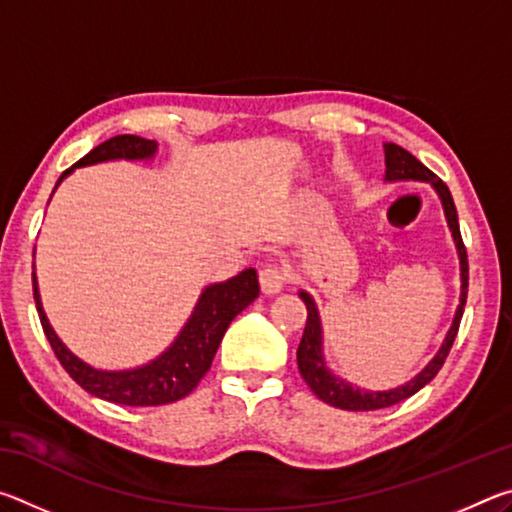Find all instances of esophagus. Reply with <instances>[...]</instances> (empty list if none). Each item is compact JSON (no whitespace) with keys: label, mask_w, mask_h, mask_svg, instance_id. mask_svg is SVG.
<instances>
[{"label":"esophagus","mask_w":512,"mask_h":512,"mask_svg":"<svg viewBox=\"0 0 512 512\" xmlns=\"http://www.w3.org/2000/svg\"><path fill=\"white\" fill-rule=\"evenodd\" d=\"M287 284V271H282L280 266H264L259 271V287L266 293V296H275L280 293Z\"/></svg>","instance_id":"esophagus-1"}]
</instances>
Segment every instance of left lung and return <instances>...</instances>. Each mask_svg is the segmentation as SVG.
Masks as SVG:
<instances>
[{
    "instance_id": "8db88e82",
    "label": "left lung",
    "mask_w": 512,
    "mask_h": 512,
    "mask_svg": "<svg viewBox=\"0 0 512 512\" xmlns=\"http://www.w3.org/2000/svg\"><path fill=\"white\" fill-rule=\"evenodd\" d=\"M384 155H386V180H420V183H431L433 189L438 192L440 201H443L449 230H452L454 244L458 250V259H461V305H458V309H456L454 323H452V327H449L443 345H440L436 357H433L427 366H424V370H420L411 381H406L404 386L393 388V391H363V388L352 386L345 379L332 375L329 368L325 366L323 327H320L316 302L307 291H300V298L307 307V325H305V334H302V341L298 345V370H300L302 379L307 381V386L311 388V393H314L318 400H323L329 406H336V409H345V411L386 409V406L402 402V400H406V397L418 393L422 386H427L429 381L438 375V370L443 368L447 354H449V350H452L454 339L458 334V325H461V318H463L465 300H467V280H470V266H467V250H465L463 237H461V228H458L456 205H454L452 194H449L447 185L431 169L424 167V164L415 158V155L402 149V146L386 142Z\"/></svg>"
}]
</instances>
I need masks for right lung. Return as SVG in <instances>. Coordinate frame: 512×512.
Returning a JSON list of instances; mask_svg holds the SVG:
<instances>
[{"mask_svg":"<svg viewBox=\"0 0 512 512\" xmlns=\"http://www.w3.org/2000/svg\"><path fill=\"white\" fill-rule=\"evenodd\" d=\"M155 151H158L155 140H144V137L137 135L110 137V140L94 146L88 155H83L79 162L63 171L56 187L76 167H88V164L108 160H151ZM257 296L259 282L255 268H246V271L225 282L210 284L198 298L183 332L176 336V341L158 359L133 370H97L69 352L65 343L51 329L40 302L36 273H33V298H36L40 323L60 366L67 370V375L83 391L106 402L124 406H162L183 400L185 395L192 393L198 381L205 377V372L210 370L214 354L219 350V343L232 318L239 311H244Z\"/></svg>","mask_w":512,"mask_h":512,"instance_id":"add662e5","label":"right lung"}]
</instances>
